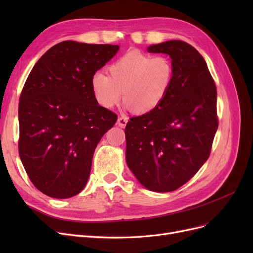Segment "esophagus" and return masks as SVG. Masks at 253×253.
I'll return each mask as SVG.
<instances>
[{
    "label": "esophagus",
    "instance_id": "obj_1",
    "mask_svg": "<svg viewBox=\"0 0 253 253\" xmlns=\"http://www.w3.org/2000/svg\"><path fill=\"white\" fill-rule=\"evenodd\" d=\"M127 121H128V118L126 117V116L118 117V125L121 127H125L126 126V124H127Z\"/></svg>",
    "mask_w": 253,
    "mask_h": 253
}]
</instances>
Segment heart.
<instances>
[{
  "label": "heart",
  "mask_w": 253,
  "mask_h": 253,
  "mask_svg": "<svg viewBox=\"0 0 253 253\" xmlns=\"http://www.w3.org/2000/svg\"><path fill=\"white\" fill-rule=\"evenodd\" d=\"M109 75L96 72L90 85L97 102L105 109L118 104L122 96L126 106L138 114L150 113L164 102L172 86L174 66L166 55H151L131 49L108 66Z\"/></svg>",
  "instance_id": "obj_1"
}]
</instances>
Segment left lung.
I'll return each mask as SVG.
<instances>
[{
  "label": "left lung",
  "mask_w": 253,
  "mask_h": 253,
  "mask_svg": "<svg viewBox=\"0 0 253 253\" xmlns=\"http://www.w3.org/2000/svg\"><path fill=\"white\" fill-rule=\"evenodd\" d=\"M169 55L172 86L158 108L129 118L126 164L143 187L171 192L190 180L209 158L218 126L215 82L203 56L180 40L151 45Z\"/></svg>",
  "instance_id": "obj_1"
}]
</instances>
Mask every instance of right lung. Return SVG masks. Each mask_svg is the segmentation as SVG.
Here are the masks:
<instances>
[{"instance_id":"obj_1","label":"right lung","mask_w":253,"mask_h":253,"mask_svg":"<svg viewBox=\"0 0 253 253\" xmlns=\"http://www.w3.org/2000/svg\"><path fill=\"white\" fill-rule=\"evenodd\" d=\"M118 45L63 41L38 60L19 102V154L34 186L55 198L85 187L98 142L117 121L90 80Z\"/></svg>"}]
</instances>
